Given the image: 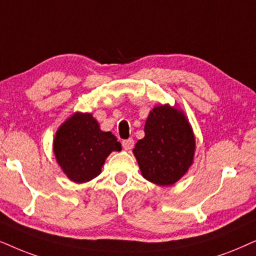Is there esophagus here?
<instances>
[{
    "instance_id": "34e87169",
    "label": "esophagus",
    "mask_w": 256,
    "mask_h": 256,
    "mask_svg": "<svg viewBox=\"0 0 256 256\" xmlns=\"http://www.w3.org/2000/svg\"><path fill=\"white\" fill-rule=\"evenodd\" d=\"M134 139H126V140H122V148H124L126 151H130V150L134 148Z\"/></svg>"
}]
</instances>
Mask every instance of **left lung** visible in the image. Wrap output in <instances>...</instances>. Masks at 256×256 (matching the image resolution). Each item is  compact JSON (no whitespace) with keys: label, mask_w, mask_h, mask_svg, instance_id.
<instances>
[{"label":"left lung","mask_w":256,"mask_h":256,"mask_svg":"<svg viewBox=\"0 0 256 256\" xmlns=\"http://www.w3.org/2000/svg\"><path fill=\"white\" fill-rule=\"evenodd\" d=\"M144 132L134 148L142 176L156 185H173L188 171L196 153V137L185 112L170 104L154 106Z\"/></svg>","instance_id":"1"}]
</instances>
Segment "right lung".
<instances>
[{
  "label": "right lung",
  "instance_id": "add662e5",
  "mask_svg": "<svg viewBox=\"0 0 256 256\" xmlns=\"http://www.w3.org/2000/svg\"><path fill=\"white\" fill-rule=\"evenodd\" d=\"M52 146L57 164L76 184L96 178L110 153L122 151L117 138L111 132L102 131L88 112H74L68 118L56 131Z\"/></svg>",
  "mask_w": 256,
  "mask_h": 256
}]
</instances>
